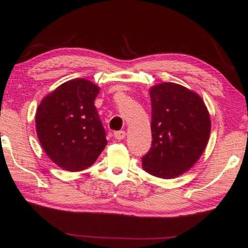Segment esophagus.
Here are the masks:
<instances>
[{
	"label": "esophagus",
	"instance_id": "34e87169",
	"mask_svg": "<svg viewBox=\"0 0 248 248\" xmlns=\"http://www.w3.org/2000/svg\"><path fill=\"white\" fill-rule=\"evenodd\" d=\"M113 137L116 138L117 140H123L124 137H125V132L124 130H120V131H114L113 132Z\"/></svg>",
	"mask_w": 248,
	"mask_h": 248
}]
</instances>
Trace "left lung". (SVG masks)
<instances>
[{
	"instance_id": "obj_1",
	"label": "left lung",
	"mask_w": 248,
	"mask_h": 248,
	"mask_svg": "<svg viewBox=\"0 0 248 248\" xmlns=\"http://www.w3.org/2000/svg\"><path fill=\"white\" fill-rule=\"evenodd\" d=\"M149 151L141 158L150 175L170 179L193 167L208 142L210 118L204 101L180 84L164 82L150 89Z\"/></svg>"
}]
</instances>
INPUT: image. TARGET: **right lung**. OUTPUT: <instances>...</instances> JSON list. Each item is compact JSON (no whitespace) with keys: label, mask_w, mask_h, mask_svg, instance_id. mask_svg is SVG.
Instances as JSON below:
<instances>
[{"label":"right lung","mask_w":248,"mask_h":248,"mask_svg":"<svg viewBox=\"0 0 248 248\" xmlns=\"http://www.w3.org/2000/svg\"><path fill=\"white\" fill-rule=\"evenodd\" d=\"M99 91L89 80H70L47 94L36 110L40 143L50 159L65 170L90 167L108 143L94 107Z\"/></svg>","instance_id":"add662e5"}]
</instances>
